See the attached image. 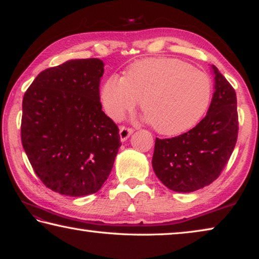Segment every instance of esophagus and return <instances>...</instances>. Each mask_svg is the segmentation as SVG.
Masks as SVG:
<instances>
[{
  "mask_svg": "<svg viewBox=\"0 0 259 259\" xmlns=\"http://www.w3.org/2000/svg\"><path fill=\"white\" fill-rule=\"evenodd\" d=\"M133 133H134L133 128H128V126L122 125L120 128V138L122 142H125V140L130 137Z\"/></svg>",
  "mask_w": 259,
  "mask_h": 259,
  "instance_id": "1",
  "label": "esophagus"
}]
</instances>
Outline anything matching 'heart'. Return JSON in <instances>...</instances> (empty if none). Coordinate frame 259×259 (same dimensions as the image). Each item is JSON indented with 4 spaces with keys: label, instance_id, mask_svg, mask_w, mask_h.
Listing matches in <instances>:
<instances>
[{
    "label": "heart",
    "instance_id": "heart-1",
    "mask_svg": "<svg viewBox=\"0 0 259 259\" xmlns=\"http://www.w3.org/2000/svg\"><path fill=\"white\" fill-rule=\"evenodd\" d=\"M211 81L202 71L174 58H150L131 65L125 77L112 75L102 88L105 112L120 120L142 99V109L157 133L177 135L207 111Z\"/></svg>",
    "mask_w": 259,
    "mask_h": 259
}]
</instances>
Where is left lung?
<instances>
[{
    "mask_svg": "<svg viewBox=\"0 0 259 259\" xmlns=\"http://www.w3.org/2000/svg\"><path fill=\"white\" fill-rule=\"evenodd\" d=\"M211 68L214 93L207 115L185 134L155 139L153 169L175 192H194L216 181L238 139L235 91L216 66Z\"/></svg>",
    "mask_w": 259,
    "mask_h": 259,
    "instance_id": "left-lung-1",
    "label": "left lung"
}]
</instances>
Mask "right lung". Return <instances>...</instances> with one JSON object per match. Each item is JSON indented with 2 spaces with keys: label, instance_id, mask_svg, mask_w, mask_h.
<instances>
[{
  "label": "right lung",
  "instance_id": "add662e5",
  "mask_svg": "<svg viewBox=\"0 0 259 259\" xmlns=\"http://www.w3.org/2000/svg\"><path fill=\"white\" fill-rule=\"evenodd\" d=\"M104 63L74 59L47 68L23 99L21 143L35 174L59 194L98 192L119 152V128L102 111Z\"/></svg>",
  "mask_w": 259,
  "mask_h": 259
}]
</instances>
